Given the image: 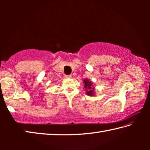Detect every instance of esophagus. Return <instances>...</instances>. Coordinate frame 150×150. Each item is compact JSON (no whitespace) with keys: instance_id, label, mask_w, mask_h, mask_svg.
<instances>
[{"instance_id":"1","label":"esophagus","mask_w":150,"mask_h":150,"mask_svg":"<svg viewBox=\"0 0 150 150\" xmlns=\"http://www.w3.org/2000/svg\"><path fill=\"white\" fill-rule=\"evenodd\" d=\"M65 78H67V79H71V78L72 77V75H65Z\"/></svg>"}]
</instances>
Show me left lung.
Returning <instances> with one entry per match:
<instances>
[{"label":"left lung","instance_id":"obj_1","mask_svg":"<svg viewBox=\"0 0 150 150\" xmlns=\"http://www.w3.org/2000/svg\"><path fill=\"white\" fill-rule=\"evenodd\" d=\"M83 83L85 85L84 88H85L86 95L91 96H93L95 95V87H94L92 81L86 78L83 80Z\"/></svg>","mask_w":150,"mask_h":150}]
</instances>
